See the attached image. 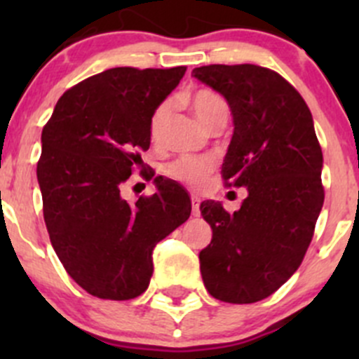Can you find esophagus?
<instances>
[{
	"label": "esophagus",
	"instance_id": "esophagus-1",
	"mask_svg": "<svg viewBox=\"0 0 359 359\" xmlns=\"http://www.w3.org/2000/svg\"><path fill=\"white\" fill-rule=\"evenodd\" d=\"M200 203H201V200L198 196L191 198V205H193V217L200 215Z\"/></svg>",
	"mask_w": 359,
	"mask_h": 359
}]
</instances>
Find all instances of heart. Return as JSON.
Wrapping results in <instances>:
<instances>
[{
	"label": "heart",
	"instance_id": "1",
	"mask_svg": "<svg viewBox=\"0 0 359 359\" xmlns=\"http://www.w3.org/2000/svg\"><path fill=\"white\" fill-rule=\"evenodd\" d=\"M191 111L198 118V121L210 130L212 126L219 125V123H227L229 118V106H227L226 99L219 95L217 92L208 88L196 90L191 93L189 99ZM170 114H172V102L165 100L161 102L156 109L153 111L149 119V135L153 142H159L165 135L166 125H168ZM213 170V159L210 158H196V156H182L175 161L170 163L166 166V175L172 177L173 180L186 184L191 187H200L205 184L206 177Z\"/></svg>",
	"mask_w": 359,
	"mask_h": 359
}]
</instances>
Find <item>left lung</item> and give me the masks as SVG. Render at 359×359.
Wrapping results in <instances>:
<instances>
[{
    "label": "left lung",
    "mask_w": 359,
    "mask_h": 359,
    "mask_svg": "<svg viewBox=\"0 0 359 359\" xmlns=\"http://www.w3.org/2000/svg\"><path fill=\"white\" fill-rule=\"evenodd\" d=\"M193 76L219 92L234 132L222 163L227 186L247 187L241 208L203 201L212 241L200 269L212 297L252 304L274 293L299 269L323 206V153L300 93L271 69L203 66Z\"/></svg>",
    "instance_id": "obj_1"
}]
</instances>
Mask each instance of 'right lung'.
<instances>
[{
	"label": "right lung",
	"instance_id": "right-lung-1",
	"mask_svg": "<svg viewBox=\"0 0 359 359\" xmlns=\"http://www.w3.org/2000/svg\"><path fill=\"white\" fill-rule=\"evenodd\" d=\"M186 67H114L57 102L41 133L38 184L50 241L67 274L93 297L135 299L149 287L153 250L191 215L187 191L154 179L130 205L121 184L149 149V119Z\"/></svg>",
	"mask_w": 359,
	"mask_h": 359
}]
</instances>
